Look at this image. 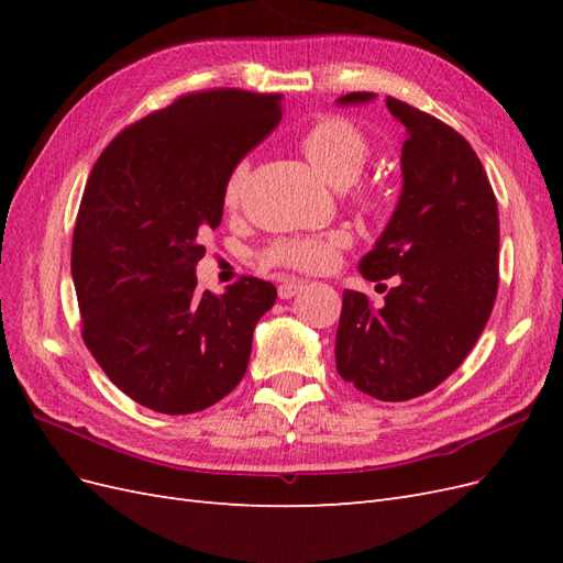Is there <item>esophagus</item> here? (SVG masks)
I'll use <instances>...</instances> for the list:
<instances>
[{
	"mask_svg": "<svg viewBox=\"0 0 563 563\" xmlns=\"http://www.w3.org/2000/svg\"><path fill=\"white\" fill-rule=\"evenodd\" d=\"M302 288H305V282H296V279L282 282V284H279V298H282V300L294 298V296H298V294L302 291Z\"/></svg>",
	"mask_w": 563,
	"mask_h": 563,
	"instance_id": "1",
	"label": "esophagus"
}]
</instances>
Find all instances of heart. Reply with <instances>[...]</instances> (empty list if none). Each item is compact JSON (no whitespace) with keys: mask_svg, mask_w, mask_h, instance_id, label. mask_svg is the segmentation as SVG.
Instances as JSON below:
<instances>
[{"mask_svg":"<svg viewBox=\"0 0 563 563\" xmlns=\"http://www.w3.org/2000/svg\"><path fill=\"white\" fill-rule=\"evenodd\" d=\"M300 150L308 157L314 172L335 187H347L356 207L366 213H378L383 207V195L373 180H362V172L371 157L368 135L345 117L329 114L321 117L300 135ZM249 178V162H236L225 180L223 199L225 207L234 209L242 201L244 185ZM350 244V234L343 230H333L314 236H284L272 242L263 251V263L323 272L331 269L338 261L340 251Z\"/></svg>","mask_w":563,"mask_h":563,"instance_id":"heart-1","label":"heart"}]
</instances>
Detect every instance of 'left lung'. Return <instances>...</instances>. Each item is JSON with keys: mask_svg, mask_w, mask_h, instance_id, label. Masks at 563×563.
Returning <instances> with one entry per match:
<instances>
[{"mask_svg": "<svg viewBox=\"0 0 563 563\" xmlns=\"http://www.w3.org/2000/svg\"><path fill=\"white\" fill-rule=\"evenodd\" d=\"M354 91L340 103H366ZM406 126L404 187L376 249L371 282L397 277L383 308L345 291L335 335L340 378L380 401H406L444 383L479 340L498 296V201L472 145L441 119L387 96Z\"/></svg>", "mask_w": 563, "mask_h": 563, "instance_id": "8db88e82", "label": "left lung"}]
</instances>
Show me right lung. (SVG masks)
Masks as SVG:
<instances>
[{"label": "right lung", "mask_w": 563, "mask_h": 563, "mask_svg": "<svg viewBox=\"0 0 563 563\" xmlns=\"http://www.w3.org/2000/svg\"><path fill=\"white\" fill-rule=\"evenodd\" d=\"M279 119V93L192 91L119 131L91 168L73 234L81 338L152 411H203L244 378L277 288L246 275L223 296L199 294L195 269L230 168Z\"/></svg>", "instance_id": "add662e5"}]
</instances>
